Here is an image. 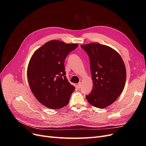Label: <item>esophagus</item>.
<instances>
[{"label":"esophagus","instance_id":"obj_1","mask_svg":"<svg viewBox=\"0 0 146 146\" xmlns=\"http://www.w3.org/2000/svg\"><path fill=\"white\" fill-rule=\"evenodd\" d=\"M77 86H78V88L79 89H80V88H82V82H80L78 84Z\"/></svg>","mask_w":146,"mask_h":146}]
</instances>
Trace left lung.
Wrapping results in <instances>:
<instances>
[{
	"label": "left lung",
	"instance_id": "left-lung-1",
	"mask_svg": "<svg viewBox=\"0 0 146 146\" xmlns=\"http://www.w3.org/2000/svg\"><path fill=\"white\" fill-rule=\"evenodd\" d=\"M90 60L93 89L86 96L89 103L103 109L117 100L126 81V68L119 54L113 48L99 43L82 45Z\"/></svg>",
	"mask_w": 146,
	"mask_h": 146
}]
</instances>
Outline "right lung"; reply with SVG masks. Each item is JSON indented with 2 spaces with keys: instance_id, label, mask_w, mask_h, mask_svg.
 I'll return each mask as SVG.
<instances>
[{
  "instance_id": "1",
  "label": "right lung",
  "mask_w": 146,
  "mask_h": 146,
  "mask_svg": "<svg viewBox=\"0 0 146 146\" xmlns=\"http://www.w3.org/2000/svg\"><path fill=\"white\" fill-rule=\"evenodd\" d=\"M77 44L51 40L36 50L27 69L29 87L37 100L51 109L66 106L75 88L66 77L64 60Z\"/></svg>"
}]
</instances>
